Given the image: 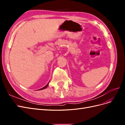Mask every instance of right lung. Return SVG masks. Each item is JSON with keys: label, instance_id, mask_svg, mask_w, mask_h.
<instances>
[{"label": "right lung", "instance_id": "add662e5", "mask_svg": "<svg viewBox=\"0 0 125 125\" xmlns=\"http://www.w3.org/2000/svg\"><path fill=\"white\" fill-rule=\"evenodd\" d=\"M49 82L48 83L46 84V85H45L44 87H43V88H41V89H39V90H43V89H46L47 87L48 86V83H49Z\"/></svg>", "mask_w": 125, "mask_h": 125}]
</instances>
